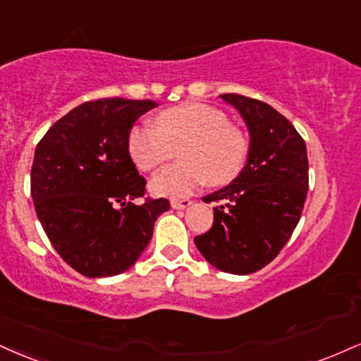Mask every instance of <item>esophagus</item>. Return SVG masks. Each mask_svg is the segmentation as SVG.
I'll list each match as a JSON object with an SVG mask.
<instances>
[{
	"label": "esophagus",
	"instance_id": "esophagus-1",
	"mask_svg": "<svg viewBox=\"0 0 361 361\" xmlns=\"http://www.w3.org/2000/svg\"><path fill=\"white\" fill-rule=\"evenodd\" d=\"M190 205H193V202H192V200H188V198L171 200V207L176 208V210H183V208H188Z\"/></svg>",
	"mask_w": 361,
	"mask_h": 361
}]
</instances>
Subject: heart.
Listing matches in <instances>:
<instances>
[{"instance_id": "1", "label": "heart", "mask_w": 361, "mask_h": 361, "mask_svg": "<svg viewBox=\"0 0 361 361\" xmlns=\"http://www.w3.org/2000/svg\"><path fill=\"white\" fill-rule=\"evenodd\" d=\"M154 124L134 126L128 136V153L139 171H153L178 151L180 164L161 169L151 180L154 195L188 197L205 180L212 186L230 183L244 168L247 139L215 107L181 104L159 112Z\"/></svg>"}]
</instances>
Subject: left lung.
Segmentation results:
<instances>
[{"instance_id": "8db88e82", "label": "left lung", "mask_w": 361, "mask_h": 361, "mask_svg": "<svg viewBox=\"0 0 361 361\" xmlns=\"http://www.w3.org/2000/svg\"><path fill=\"white\" fill-rule=\"evenodd\" d=\"M250 133L247 164L232 183L203 197L215 202L214 225L195 237L212 266L252 274L286 245L301 219L310 176L305 139L271 106L240 94H222Z\"/></svg>"}]
</instances>
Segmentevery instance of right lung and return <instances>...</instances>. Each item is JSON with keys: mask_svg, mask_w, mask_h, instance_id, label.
Segmentation results:
<instances>
[{"mask_svg": "<svg viewBox=\"0 0 361 361\" xmlns=\"http://www.w3.org/2000/svg\"><path fill=\"white\" fill-rule=\"evenodd\" d=\"M153 101L111 97L77 106L40 139L32 164L38 220L59 255L87 277L117 276L153 237L166 198L133 200L146 180L128 153V136Z\"/></svg>", "mask_w": 361, "mask_h": 361, "instance_id": "obj_1", "label": "right lung"}]
</instances>
